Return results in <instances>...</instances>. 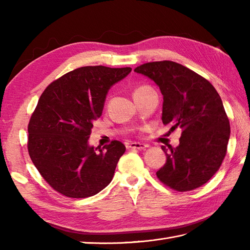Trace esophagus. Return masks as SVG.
<instances>
[{"label":"esophagus","mask_w":250,"mask_h":250,"mask_svg":"<svg viewBox=\"0 0 250 250\" xmlns=\"http://www.w3.org/2000/svg\"><path fill=\"white\" fill-rule=\"evenodd\" d=\"M129 147H130V148H132V149H139V150H143V149H146V148L148 147V145H146V144H143V143H136V142H133V143H130Z\"/></svg>","instance_id":"34e87169"}]
</instances>
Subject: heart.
Segmentation results:
<instances>
[{
	"instance_id": "obj_1",
	"label": "heart",
	"mask_w": 250,
	"mask_h": 250,
	"mask_svg": "<svg viewBox=\"0 0 250 250\" xmlns=\"http://www.w3.org/2000/svg\"><path fill=\"white\" fill-rule=\"evenodd\" d=\"M147 89H149V87H147V86H142V87H139L137 88L135 91H134V94H136V93H140V92H142V91H145V90H147Z\"/></svg>"
}]
</instances>
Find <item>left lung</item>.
I'll return each instance as SVG.
<instances>
[{
  "label": "left lung",
  "instance_id": "obj_1",
  "mask_svg": "<svg viewBox=\"0 0 250 250\" xmlns=\"http://www.w3.org/2000/svg\"><path fill=\"white\" fill-rule=\"evenodd\" d=\"M134 72L160 88L163 124L183 130L176 148L162 146L167 162L158 178L180 192L201 187L219 169L230 139L220 95L208 81L173 61L145 63Z\"/></svg>",
  "mask_w": 250,
  "mask_h": 250
}]
</instances>
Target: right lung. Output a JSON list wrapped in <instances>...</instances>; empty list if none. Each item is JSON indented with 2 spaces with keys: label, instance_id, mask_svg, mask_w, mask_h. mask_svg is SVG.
<instances>
[{
  "label": "right lung",
  "instance_id": "right-lung-1",
  "mask_svg": "<svg viewBox=\"0 0 250 250\" xmlns=\"http://www.w3.org/2000/svg\"><path fill=\"white\" fill-rule=\"evenodd\" d=\"M131 67L83 66L51 83L29 122L28 150L42 176L74 199L99 193L113 179L125 146L113 141L103 149L89 145L93 122L102 115L110 87Z\"/></svg>",
  "mask_w": 250,
  "mask_h": 250
}]
</instances>
